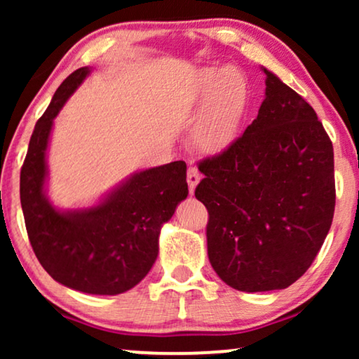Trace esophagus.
Returning <instances> with one entry per match:
<instances>
[{"label": "esophagus", "instance_id": "obj_1", "mask_svg": "<svg viewBox=\"0 0 359 359\" xmlns=\"http://www.w3.org/2000/svg\"><path fill=\"white\" fill-rule=\"evenodd\" d=\"M201 180V173L198 171V168L196 166H189L188 168V184H189V191L191 193H194L196 186H198Z\"/></svg>", "mask_w": 359, "mask_h": 359}]
</instances>
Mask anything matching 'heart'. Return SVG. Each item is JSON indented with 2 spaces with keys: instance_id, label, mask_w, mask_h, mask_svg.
I'll list each match as a JSON object with an SVG mask.
<instances>
[{
  "instance_id": "1",
  "label": "heart",
  "mask_w": 359,
  "mask_h": 359,
  "mask_svg": "<svg viewBox=\"0 0 359 359\" xmlns=\"http://www.w3.org/2000/svg\"><path fill=\"white\" fill-rule=\"evenodd\" d=\"M203 114L194 126V142L201 150L217 154L238 137L248 107V83L233 67L209 68L201 75Z\"/></svg>"
}]
</instances>
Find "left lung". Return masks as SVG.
<instances>
[{
    "instance_id": "obj_1",
    "label": "left lung",
    "mask_w": 359,
    "mask_h": 359,
    "mask_svg": "<svg viewBox=\"0 0 359 359\" xmlns=\"http://www.w3.org/2000/svg\"><path fill=\"white\" fill-rule=\"evenodd\" d=\"M266 73L258 116L229 149L199 161L214 271L243 292L284 289L307 271L335 210L333 145L312 106Z\"/></svg>"
}]
</instances>
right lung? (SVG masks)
<instances>
[{
  "label": "right lung",
  "instance_id": "add662e5",
  "mask_svg": "<svg viewBox=\"0 0 359 359\" xmlns=\"http://www.w3.org/2000/svg\"><path fill=\"white\" fill-rule=\"evenodd\" d=\"M90 68L58 86L34 127L21 168V205L34 253L63 286L97 296L129 291L158 257V235L188 196L184 161L139 171L90 209L57 210L48 203L46 154L53 119Z\"/></svg>",
  "mask_w": 359,
  "mask_h": 359
}]
</instances>
